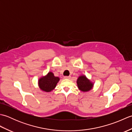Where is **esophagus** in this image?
Masks as SVG:
<instances>
[{"mask_svg": "<svg viewBox=\"0 0 132 132\" xmlns=\"http://www.w3.org/2000/svg\"><path fill=\"white\" fill-rule=\"evenodd\" d=\"M70 78H71V77H70V76H65V77H64V79H70Z\"/></svg>", "mask_w": 132, "mask_h": 132, "instance_id": "34e87169", "label": "esophagus"}]
</instances>
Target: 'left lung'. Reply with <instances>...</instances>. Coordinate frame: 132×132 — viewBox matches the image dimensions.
<instances>
[{
    "label": "left lung",
    "instance_id": "8db88e82",
    "mask_svg": "<svg viewBox=\"0 0 132 132\" xmlns=\"http://www.w3.org/2000/svg\"><path fill=\"white\" fill-rule=\"evenodd\" d=\"M77 83L78 87L80 91L83 92H87L93 87L94 83L91 82L85 75H81L78 78Z\"/></svg>",
    "mask_w": 132,
    "mask_h": 132
}]
</instances>
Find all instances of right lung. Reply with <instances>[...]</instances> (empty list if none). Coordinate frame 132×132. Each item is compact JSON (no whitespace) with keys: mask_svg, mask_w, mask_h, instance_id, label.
Returning a JSON list of instances; mask_svg holds the SVG:
<instances>
[{"mask_svg":"<svg viewBox=\"0 0 132 132\" xmlns=\"http://www.w3.org/2000/svg\"><path fill=\"white\" fill-rule=\"evenodd\" d=\"M60 80V78L55 77L53 72H49L45 77L40 78L38 80L39 87L42 91L50 92L54 89Z\"/></svg>","mask_w":132,"mask_h":132,"instance_id":"right-lung-1","label":"right lung"}]
</instances>
